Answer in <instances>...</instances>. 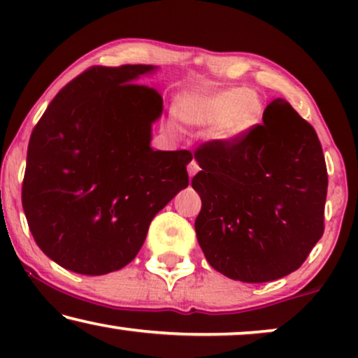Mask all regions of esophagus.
<instances>
[{"instance_id":"esophagus-1","label":"esophagus","mask_w":358,"mask_h":358,"mask_svg":"<svg viewBox=\"0 0 358 358\" xmlns=\"http://www.w3.org/2000/svg\"><path fill=\"white\" fill-rule=\"evenodd\" d=\"M199 169H200V168H199V163H197V161H195V159L190 161L189 166H187V173H189L190 178H194V176L199 173Z\"/></svg>"}]
</instances>
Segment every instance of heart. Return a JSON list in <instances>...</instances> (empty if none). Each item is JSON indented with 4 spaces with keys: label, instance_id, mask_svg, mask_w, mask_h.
Wrapping results in <instances>:
<instances>
[{
    "label": "heart",
    "instance_id": "b5f03b06",
    "mask_svg": "<svg viewBox=\"0 0 358 358\" xmlns=\"http://www.w3.org/2000/svg\"><path fill=\"white\" fill-rule=\"evenodd\" d=\"M184 120L197 125L218 122L212 135L222 143L243 138L262 115V102L256 92L248 87H234L202 99L185 102L180 109Z\"/></svg>",
    "mask_w": 358,
    "mask_h": 358
}]
</instances>
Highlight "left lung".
Listing matches in <instances>:
<instances>
[{"label": "left lung", "mask_w": 358, "mask_h": 358, "mask_svg": "<svg viewBox=\"0 0 358 358\" xmlns=\"http://www.w3.org/2000/svg\"><path fill=\"white\" fill-rule=\"evenodd\" d=\"M194 156L195 233L210 266L248 283L300 268L324 233L327 169L315 129L273 99L243 138L207 141Z\"/></svg>", "instance_id": "8db88e82"}]
</instances>
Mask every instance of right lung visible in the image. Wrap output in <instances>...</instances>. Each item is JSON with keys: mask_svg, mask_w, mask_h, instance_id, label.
Instances as JSON below:
<instances>
[{"mask_svg": "<svg viewBox=\"0 0 358 358\" xmlns=\"http://www.w3.org/2000/svg\"><path fill=\"white\" fill-rule=\"evenodd\" d=\"M151 65L91 66L34 127L22 207L37 246L83 275L125 267L155 215L189 185L187 150L153 151L163 97L138 78Z\"/></svg>", "mask_w": 358, "mask_h": 358, "instance_id": "1", "label": "right lung"}]
</instances>
